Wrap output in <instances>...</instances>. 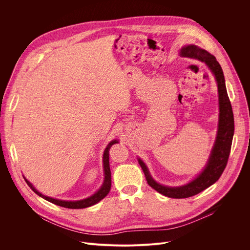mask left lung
I'll list each match as a JSON object with an SVG mask.
<instances>
[{
	"instance_id": "left-lung-1",
	"label": "left lung",
	"mask_w": 250,
	"mask_h": 250,
	"mask_svg": "<svg viewBox=\"0 0 250 250\" xmlns=\"http://www.w3.org/2000/svg\"><path fill=\"white\" fill-rule=\"evenodd\" d=\"M179 54L182 57L200 60L208 66L217 82L220 113L217 136L208 162L203 170L189 183L177 187H170L157 183L150 175L146 163L140 158H137L140 167L144 170L148 185L158 193L173 199H183L197 195L219 180L228 163L234 132L233 113L227 92L226 80L223 69L216 57L195 44L184 45L180 49Z\"/></svg>"
}]
</instances>
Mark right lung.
<instances>
[{"label": "right lung", "instance_id": "1", "mask_svg": "<svg viewBox=\"0 0 250 250\" xmlns=\"http://www.w3.org/2000/svg\"><path fill=\"white\" fill-rule=\"evenodd\" d=\"M115 144H119L118 139H114L112 140L110 144L106 146L104 151V155H103V168H104V182L102 184V186L100 187V189L93 194L92 196L83 199V200H78V201H65V200H59V199H54L51 197H47L43 194H42L41 192H39L37 189L33 187V185L26 179L25 177L24 180L26 182V184L29 186V188L37 194L40 197L43 198L44 200L55 204L57 206L63 207V208H85L91 206L96 205L97 203H99L101 200H103L106 195L109 194L110 190H111V186H112V178H111V169H110V162H109V151L112 147L113 145Z\"/></svg>", "mask_w": 250, "mask_h": 250}]
</instances>
